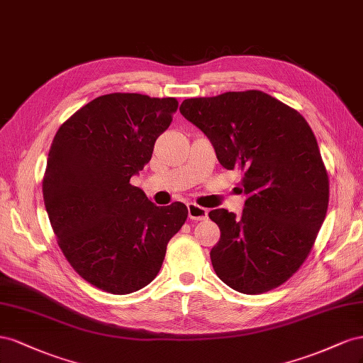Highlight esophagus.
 <instances>
[{
	"instance_id": "34e87169",
	"label": "esophagus",
	"mask_w": 363,
	"mask_h": 363,
	"mask_svg": "<svg viewBox=\"0 0 363 363\" xmlns=\"http://www.w3.org/2000/svg\"><path fill=\"white\" fill-rule=\"evenodd\" d=\"M206 216H208V211L206 208H202L198 203H189V217L191 220H205Z\"/></svg>"
}]
</instances>
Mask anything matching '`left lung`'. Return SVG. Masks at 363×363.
<instances>
[{
    "instance_id": "left-lung-1",
    "label": "left lung",
    "mask_w": 363,
    "mask_h": 363,
    "mask_svg": "<svg viewBox=\"0 0 363 363\" xmlns=\"http://www.w3.org/2000/svg\"><path fill=\"white\" fill-rule=\"evenodd\" d=\"M226 170H242V217L208 213L220 228L214 272L234 291L264 294L306 262L328 206V173L306 118L263 91L223 92L182 101Z\"/></svg>"
}]
</instances>
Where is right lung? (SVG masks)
I'll list each match as a JSON object with an SVG mask.
<instances>
[{
  "instance_id": "1",
  "label": "right lung",
  "mask_w": 363,
  "mask_h": 363,
  "mask_svg": "<svg viewBox=\"0 0 363 363\" xmlns=\"http://www.w3.org/2000/svg\"><path fill=\"white\" fill-rule=\"evenodd\" d=\"M176 109L173 97L112 92L72 113L51 143L43 181L51 228L72 269L105 292L147 286L187 220L182 202L157 206L130 184Z\"/></svg>"
}]
</instances>
